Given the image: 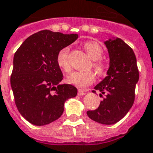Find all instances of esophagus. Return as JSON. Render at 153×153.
Listing matches in <instances>:
<instances>
[{
  "mask_svg": "<svg viewBox=\"0 0 153 153\" xmlns=\"http://www.w3.org/2000/svg\"><path fill=\"white\" fill-rule=\"evenodd\" d=\"M86 90H79L78 91V96H84L86 94Z\"/></svg>",
  "mask_w": 153,
  "mask_h": 153,
  "instance_id": "obj_1",
  "label": "esophagus"
}]
</instances>
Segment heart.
I'll return each mask as SVG.
<instances>
[{
	"label": "heart",
	"instance_id": "heart-1",
	"mask_svg": "<svg viewBox=\"0 0 153 153\" xmlns=\"http://www.w3.org/2000/svg\"><path fill=\"white\" fill-rule=\"evenodd\" d=\"M83 47L93 60V67L95 73L102 76L107 71V65L101 60L103 56V49L98 42L94 41L87 42L83 44ZM70 46L62 47L56 55V64L63 73L68 74L71 71L69 55ZM94 81V74L92 71L87 72H74L67 77V82L77 88H85Z\"/></svg>",
	"mask_w": 153,
	"mask_h": 153
}]
</instances>
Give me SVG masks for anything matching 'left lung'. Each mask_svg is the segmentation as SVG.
<instances>
[{"mask_svg":"<svg viewBox=\"0 0 153 153\" xmlns=\"http://www.w3.org/2000/svg\"><path fill=\"white\" fill-rule=\"evenodd\" d=\"M105 45L108 49L110 67L107 76L97 84L93 93L98 90L100 97L105 95V97L97 109L87 111V115L97 123L113 125L120 121L133 106L139 72L134 51L122 39H109Z\"/></svg>","mask_w":153,"mask_h":153,"instance_id":"obj_1","label":"left lung"}]
</instances>
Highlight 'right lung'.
I'll return each instance as SVG.
<instances>
[{
    "label": "right lung",
    "instance_id": "right-lung-1",
    "mask_svg": "<svg viewBox=\"0 0 153 153\" xmlns=\"http://www.w3.org/2000/svg\"><path fill=\"white\" fill-rule=\"evenodd\" d=\"M77 38L78 34L42 30L28 37L16 51L10 85L17 109L33 125L56 120L63 113L65 102L76 97L75 87L60 83L63 74L56 55Z\"/></svg>",
    "mask_w": 153,
    "mask_h": 153
}]
</instances>
